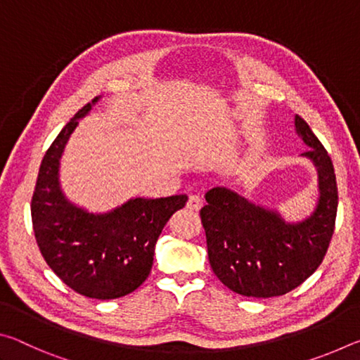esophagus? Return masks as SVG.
<instances>
[{"label": "esophagus", "instance_id": "obj_1", "mask_svg": "<svg viewBox=\"0 0 360 360\" xmlns=\"http://www.w3.org/2000/svg\"><path fill=\"white\" fill-rule=\"evenodd\" d=\"M203 206V198L200 195H191L187 200V208L192 211H198Z\"/></svg>", "mask_w": 360, "mask_h": 360}]
</instances>
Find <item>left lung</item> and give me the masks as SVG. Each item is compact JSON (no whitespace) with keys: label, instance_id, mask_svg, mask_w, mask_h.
I'll list each match as a JSON object with an SVG mask.
<instances>
[{"label":"left lung","instance_id":"1","mask_svg":"<svg viewBox=\"0 0 360 360\" xmlns=\"http://www.w3.org/2000/svg\"><path fill=\"white\" fill-rule=\"evenodd\" d=\"M295 129L309 146L304 157L319 172V203L308 219L284 222L275 211L249 203L225 187L206 192L200 211L214 275L245 297L284 295L318 270L330 245L338 208L332 158L300 115Z\"/></svg>","mask_w":360,"mask_h":360}]
</instances>
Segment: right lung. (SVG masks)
Wrapping results in <instances>:
<instances>
[{"label":"right lung","mask_w":360,"mask_h":360,"mask_svg":"<svg viewBox=\"0 0 360 360\" xmlns=\"http://www.w3.org/2000/svg\"><path fill=\"white\" fill-rule=\"evenodd\" d=\"M79 109L42 158L32 198L34 238L52 271L75 292L111 300L130 294L149 276L155 243L168 219L184 208L187 195L135 198L108 214L77 208L60 191L58 162L77 122Z\"/></svg>","instance_id":"right-lung-1"}]
</instances>
